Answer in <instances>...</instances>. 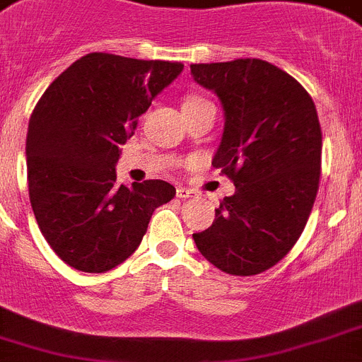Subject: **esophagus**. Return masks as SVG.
<instances>
[{
	"label": "esophagus",
	"mask_w": 362,
	"mask_h": 362,
	"mask_svg": "<svg viewBox=\"0 0 362 362\" xmlns=\"http://www.w3.org/2000/svg\"><path fill=\"white\" fill-rule=\"evenodd\" d=\"M175 194H177L179 199H190V197H197V192L190 190V188H185V187H179L177 190H175Z\"/></svg>",
	"instance_id": "1"
}]
</instances>
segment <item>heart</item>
Returning a JSON list of instances; mask_svg holds the SVG:
<instances>
[{"label":"heart","mask_w":362,"mask_h":362,"mask_svg":"<svg viewBox=\"0 0 362 362\" xmlns=\"http://www.w3.org/2000/svg\"><path fill=\"white\" fill-rule=\"evenodd\" d=\"M204 98H201V97H188L187 100H185V104H194V102H203Z\"/></svg>","instance_id":"heart-1"}]
</instances>
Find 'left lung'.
Returning a JSON list of instances; mask_svg holds the SVG:
<instances>
[{
  "label": "left lung",
  "mask_w": 362,
  "mask_h": 362,
  "mask_svg": "<svg viewBox=\"0 0 362 362\" xmlns=\"http://www.w3.org/2000/svg\"><path fill=\"white\" fill-rule=\"evenodd\" d=\"M199 86L224 109L211 165L233 179L195 246L217 269L251 276L293 250L316 201L321 127L310 95L289 73L260 59L192 64Z\"/></svg>",
  "instance_id": "left-lung-1"
}]
</instances>
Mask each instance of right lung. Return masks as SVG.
Masks as SVG:
<instances>
[{"label":"right lung","mask_w":362,"mask_h":362,"mask_svg":"<svg viewBox=\"0 0 362 362\" xmlns=\"http://www.w3.org/2000/svg\"><path fill=\"white\" fill-rule=\"evenodd\" d=\"M185 66L88 53L62 71L30 116V204L57 257L84 273L127 260L175 188L161 179L116 187V163L138 118Z\"/></svg>","instance_id":"add662e5"}]
</instances>
